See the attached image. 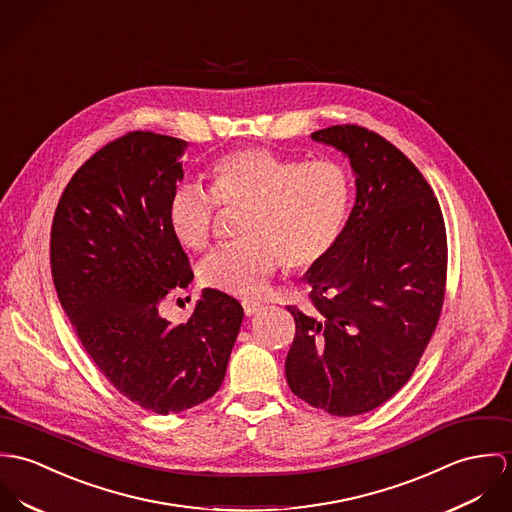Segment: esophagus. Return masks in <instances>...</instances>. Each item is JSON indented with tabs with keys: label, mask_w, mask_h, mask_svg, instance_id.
I'll return each mask as SVG.
<instances>
[{
	"label": "esophagus",
	"mask_w": 512,
	"mask_h": 512,
	"mask_svg": "<svg viewBox=\"0 0 512 512\" xmlns=\"http://www.w3.org/2000/svg\"><path fill=\"white\" fill-rule=\"evenodd\" d=\"M261 308H263V304H261V302H255V300H243V312H245V316H253V314H257Z\"/></svg>",
	"instance_id": "1"
}]
</instances>
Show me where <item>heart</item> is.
Segmentation results:
<instances>
[{
	"label": "heart",
	"mask_w": 512,
	"mask_h": 512,
	"mask_svg": "<svg viewBox=\"0 0 512 512\" xmlns=\"http://www.w3.org/2000/svg\"><path fill=\"white\" fill-rule=\"evenodd\" d=\"M212 194L196 184L172 190L167 222L186 249L202 251L214 231L218 202L243 208L245 243L214 251L200 281L235 298H259L284 263L304 271L322 263L340 239L351 204V176L332 159L302 161L249 147L220 157Z\"/></svg>",
	"instance_id": "1"
}]
</instances>
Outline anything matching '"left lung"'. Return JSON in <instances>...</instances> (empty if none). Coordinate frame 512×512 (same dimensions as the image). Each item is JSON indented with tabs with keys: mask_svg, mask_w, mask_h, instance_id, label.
<instances>
[{
	"mask_svg": "<svg viewBox=\"0 0 512 512\" xmlns=\"http://www.w3.org/2000/svg\"><path fill=\"white\" fill-rule=\"evenodd\" d=\"M312 141L349 161L355 204L332 253L302 277L314 310L288 306L296 336L284 371L310 406L355 416L397 393L436 330L446 226L426 178L381 135L334 125Z\"/></svg>",
	"mask_w": 512,
	"mask_h": 512,
	"instance_id": "left-lung-1",
	"label": "left lung"
}]
</instances>
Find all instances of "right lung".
Here are the masks:
<instances>
[{"label": "right lung", "mask_w": 512, "mask_h": 512, "mask_svg": "<svg viewBox=\"0 0 512 512\" xmlns=\"http://www.w3.org/2000/svg\"><path fill=\"white\" fill-rule=\"evenodd\" d=\"M184 149L151 131L106 145L70 178L51 233L58 300L84 349L123 397L157 414L216 395L243 320L241 304L212 288L188 322L159 312L194 279L167 222Z\"/></svg>", "instance_id": "right-lung-1"}]
</instances>
